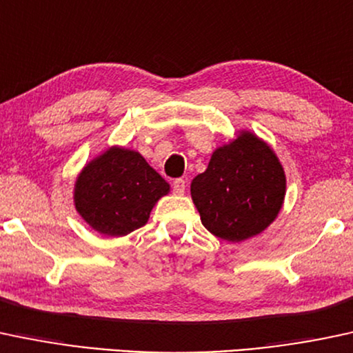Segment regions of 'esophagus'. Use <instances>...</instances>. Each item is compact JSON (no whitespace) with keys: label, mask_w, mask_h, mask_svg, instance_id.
<instances>
[{"label":"esophagus","mask_w":353,"mask_h":353,"mask_svg":"<svg viewBox=\"0 0 353 353\" xmlns=\"http://www.w3.org/2000/svg\"><path fill=\"white\" fill-rule=\"evenodd\" d=\"M185 188H187V181H185L183 178H176V180L173 181V193H175V195H183Z\"/></svg>","instance_id":"obj_1"}]
</instances>
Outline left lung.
<instances>
[{"label":"left lung","mask_w":353,"mask_h":353,"mask_svg":"<svg viewBox=\"0 0 353 353\" xmlns=\"http://www.w3.org/2000/svg\"><path fill=\"white\" fill-rule=\"evenodd\" d=\"M285 172L273 150L250 132L220 146L193 178V203L203 227L232 243L262 233L279 215Z\"/></svg>","instance_id":"8db88e82"}]
</instances>
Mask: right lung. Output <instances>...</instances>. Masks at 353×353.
Returning a JSON list of instances; mask_svg holds the SVG:
<instances>
[{
    "label": "right lung",
    "instance_id": "1",
    "mask_svg": "<svg viewBox=\"0 0 353 353\" xmlns=\"http://www.w3.org/2000/svg\"><path fill=\"white\" fill-rule=\"evenodd\" d=\"M170 185L134 150L112 146L91 160L74 183V207L81 219L108 236L143 227Z\"/></svg>",
    "mask_w": 353,
    "mask_h": 353
}]
</instances>
